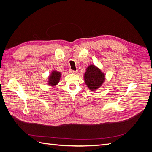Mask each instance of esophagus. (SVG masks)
Segmentation results:
<instances>
[{
  "instance_id": "34e87169",
  "label": "esophagus",
  "mask_w": 152,
  "mask_h": 152,
  "mask_svg": "<svg viewBox=\"0 0 152 152\" xmlns=\"http://www.w3.org/2000/svg\"><path fill=\"white\" fill-rule=\"evenodd\" d=\"M70 72L72 73H76L77 72V70H70Z\"/></svg>"
}]
</instances>
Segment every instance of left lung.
Masks as SVG:
<instances>
[{"label": "left lung", "mask_w": 152, "mask_h": 152, "mask_svg": "<svg viewBox=\"0 0 152 152\" xmlns=\"http://www.w3.org/2000/svg\"><path fill=\"white\" fill-rule=\"evenodd\" d=\"M84 80L88 88L94 91L99 88L104 80V75L99 68L94 65H90L86 69Z\"/></svg>", "instance_id": "8db88e82"}]
</instances>
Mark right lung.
I'll return each instance as SVG.
<instances>
[{"instance_id": "1", "label": "right lung", "mask_w": 152, "mask_h": 152, "mask_svg": "<svg viewBox=\"0 0 152 152\" xmlns=\"http://www.w3.org/2000/svg\"><path fill=\"white\" fill-rule=\"evenodd\" d=\"M61 77V73L56 72V71H53L50 75L49 77V84L50 86H55L56 85L60 79Z\"/></svg>"}]
</instances>
